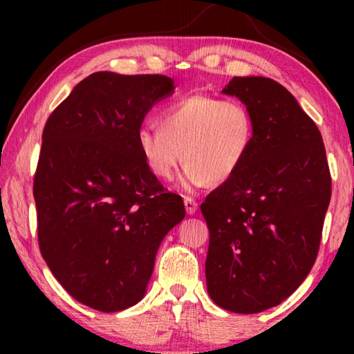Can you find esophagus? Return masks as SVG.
<instances>
[{
  "mask_svg": "<svg viewBox=\"0 0 354 354\" xmlns=\"http://www.w3.org/2000/svg\"><path fill=\"white\" fill-rule=\"evenodd\" d=\"M184 206H185V211H187L189 215H194L196 209H198V203H196L192 196H185L184 198Z\"/></svg>",
  "mask_w": 354,
  "mask_h": 354,
  "instance_id": "1",
  "label": "esophagus"
}]
</instances>
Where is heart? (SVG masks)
I'll list each match as a JSON object with an SVG mask.
<instances>
[{"label": "heart", "instance_id": "heart-1", "mask_svg": "<svg viewBox=\"0 0 354 354\" xmlns=\"http://www.w3.org/2000/svg\"><path fill=\"white\" fill-rule=\"evenodd\" d=\"M256 143V120L241 100L206 95L173 101L159 115V128L143 124L136 145L149 173L171 179L184 159L179 185L196 190L236 176Z\"/></svg>", "mask_w": 354, "mask_h": 354}]
</instances>
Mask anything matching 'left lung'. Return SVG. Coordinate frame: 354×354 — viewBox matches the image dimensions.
I'll return each instance as SVG.
<instances>
[{
	"instance_id": "1",
	"label": "left lung",
	"mask_w": 354,
	"mask_h": 354,
	"mask_svg": "<svg viewBox=\"0 0 354 354\" xmlns=\"http://www.w3.org/2000/svg\"><path fill=\"white\" fill-rule=\"evenodd\" d=\"M221 92L253 112L256 143L201 205L207 293L231 313L257 314L290 297L313 268L331 175L319 128L279 82L234 76Z\"/></svg>"
}]
</instances>
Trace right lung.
I'll return each instance as SVG.
<instances>
[{"label": "right lung", "instance_id": "right-lung-1", "mask_svg": "<svg viewBox=\"0 0 354 354\" xmlns=\"http://www.w3.org/2000/svg\"><path fill=\"white\" fill-rule=\"evenodd\" d=\"M175 92L164 75L97 71L46 120L34 175L40 253L71 297L101 313L139 303L183 198L136 145L148 111Z\"/></svg>", "mask_w": 354, "mask_h": 354}]
</instances>
